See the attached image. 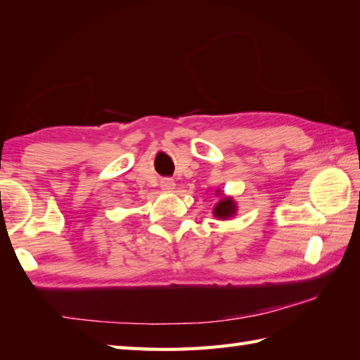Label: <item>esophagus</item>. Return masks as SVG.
<instances>
[{
	"instance_id": "34e87169",
	"label": "esophagus",
	"mask_w": 360,
	"mask_h": 360,
	"mask_svg": "<svg viewBox=\"0 0 360 360\" xmlns=\"http://www.w3.org/2000/svg\"><path fill=\"white\" fill-rule=\"evenodd\" d=\"M160 186H162V189H165V191H172L175 183L172 179H163L162 181H160Z\"/></svg>"
}]
</instances>
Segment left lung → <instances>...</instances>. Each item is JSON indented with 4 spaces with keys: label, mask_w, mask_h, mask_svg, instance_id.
<instances>
[{
    "label": "left lung",
    "mask_w": 360,
    "mask_h": 360,
    "mask_svg": "<svg viewBox=\"0 0 360 360\" xmlns=\"http://www.w3.org/2000/svg\"><path fill=\"white\" fill-rule=\"evenodd\" d=\"M215 194L221 195V198H220V202L214 206V210H212L214 217H217V219H220V220H228V219L233 217V215H234L236 211H237L236 202H234L231 197H225V195H223V194L220 193V191H217V193H215Z\"/></svg>",
    "instance_id": "left-lung-1"
}]
</instances>
